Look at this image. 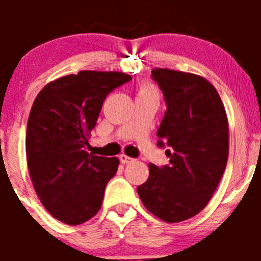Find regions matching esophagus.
I'll use <instances>...</instances> for the list:
<instances>
[{"mask_svg": "<svg viewBox=\"0 0 261 261\" xmlns=\"http://www.w3.org/2000/svg\"><path fill=\"white\" fill-rule=\"evenodd\" d=\"M119 159H120V162L124 163V165H125V163L135 162V159L130 158V156H128V155H125V154H121V155L119 156Z\"/></svg>", "mask_w": 261, "mask_h": 261, "instance_id": "1", "label": "esophagus"}]
</instances>
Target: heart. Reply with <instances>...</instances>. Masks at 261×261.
<instances>
[{
  "mask_svg": "<svg viewBox=\"0 0 261 261\" xmlns=\"http://www.w3.org/2000/svg\"><path fill=\"white\" fill-rule=\"evenodd\" d=\"M146 90H151V89H150V87H149V86H142L140 91H146Z\"/></svg>",
  "mask_w": 261,
  "mask_h": 261,
  "instance_id": "1",
  "label": "heart"
}]
</instances>
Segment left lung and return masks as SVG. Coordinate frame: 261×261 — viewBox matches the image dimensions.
Listing matches in <instances>:
<instances>
[{
    "mask_svg": "<svg viewBox=\"0 0 261 261\" xmlns=\"http://www.w3.org/2000/svg\"><path fill=\"white\" fill-rule=\"evenodd\" d=\"M151 78L166 102L158 128L159 147L168 165H149V177L137 187L147 211L165 222H181L206 206L229 156V124L212 84L199 75L154 69Z\"/></svg>",
    "mask_w": 261,
    "mask_h": 261,
    "instance_id": "obj_1",
    "label": "left lung"
}]
</instances>
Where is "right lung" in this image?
I'll return each instance as SVG.
<instances>
[{
  "label": "right lung",
  "mask_w": 261,
  "mask_h": 261,
  "mask_svg": "<svg viewBox=\"0 0 261 261\" xmlns=\"http://www.w3.org/2000/svg\"><path fill=\"white\" fill-rule=\"evenodd\" d=\"M132 77L82 70L48 84L36 96L27 123L30 176L44 208L66 225L93 218L115 176L119 159L87 153L106 96Z\"/></svg>",
  "instance_id": "1"
}]
</instances>
